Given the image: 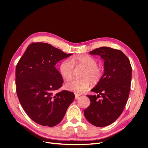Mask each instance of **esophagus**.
<instances>
[{
	"label": "esophagus",
	"mask_w": 148,
	"mask_h": 148,
	"mask_svg": "<svg viewBox=\"0 0 148 148\" xmlns=\"http://www.w3.org/2000/svg\"><path fill=\"white\" fill-rule=\"evenodd\" d=\"M79 94H75V99H77L79 97Z\"/></svg>",
	"instance_id": "obj_1"
}]
</instances>
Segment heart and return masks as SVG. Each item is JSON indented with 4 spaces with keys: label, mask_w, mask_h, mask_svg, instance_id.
Returning a JSON list of instances; mask_svg holds the SVG:
<instances>
[{
    "label": "heart",
    "mask_w": 148,
    "mask_h": 148,
    "mask_svg": "<svg viewBox=\"0 0 148 148\" xmlns=\"http://www.w3.org/2000/svg\"><path fill=\"white\" fill-rule=\"evenodd\" d=\"M98 60L90 56H78L66 58L63 61L60 67V71L62 77L67 80L70 79L74 74L75 66L76 67H83L81 77L82 78L74 79L66 84L67 90L77 94L86 91L90 87V82L97 84L102 79L104 68L98 65Z\"/></svg>",
    "instance_id": "b5f03b06"
}]
</instances>
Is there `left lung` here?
<instances>
[{
	"instance_id": "obj_1",
	"label": "left lung",
	"mask_w": 148,
	"mask_h": 148,
	"mask_svg": "<svg viewBox=\"0 0 148 148\" xmlns=\"http://www.w3.org/2000/svg\"><path fill=\"white\" fill-rule=\"evenodd\" d=\"M90 54L99 55L105 60L104 74L91 90L98 95H87L91 102L84 114L90 123L102 127L112 123L124 110L131 89L132 67L119 50L101 47Z\"/></svg>"
}]
</instances>
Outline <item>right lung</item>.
Segmentation results:
<instances>
[{
  "mask_svg": "<svg viewBox=\"0 0 148 148\" xmlns=\"http://www.w3.org/2000/svg\"><path fill=\"white\" fill-rule=\"evenodd\" d=\"M71 54L51 45L31 43L16 67V92L25 112L35 122L54 126L64 118L75 95L67 90L55 93L63 79L55 66Z\"/></svg>",
  "mask_w": 148,
  "mask_h": 148,
  "instance_id": "right-lung-1",
  "label": "right lung"
}]
</instances>
